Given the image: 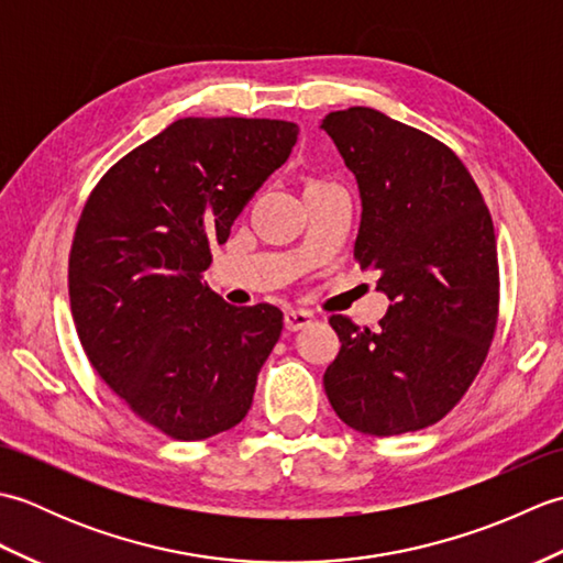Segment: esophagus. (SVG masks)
<instances>
[{"instance_id":"1","label":"esophagus","mask_w":563,"mask_h":563,"mask_svg":"<svg viewBox=\"0 0 563 563\" xmlns=\"http://www.w3.org/2000/svg\"><path fill=\"white\" fill-rule=\"evenodd\" d=\"M312 321L314 317L309 312H302V309H288V312H285V329L288 331H300L312 324Z\"/></svg>"}]
</instances>
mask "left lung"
<instances>
[{"mask_svg": "<svg viewBox=\"0 0 563 563\" xmlns=\"http://www.w3.org/2000/svg\"><path fill=\"white\" fill-rule=\"evenodd\" d=\"M363 198L355 261L391 300L379 329L333 314L341 351L324 389L345 426L389 438L445 418L472 387L498 327L494 220L448 145L365 106L333 111Z\"/></svg>", "mask_w": 563, "mask_h": 563, "instance_id": "obj_1", "label": "left lung"}]
</instances>
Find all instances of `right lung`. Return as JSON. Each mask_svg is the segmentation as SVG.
Here are the masks:
<instances>
[{"label": "right lung", "mask_w": 563, "mask_h": 563, "mask_svg": "<svg viewBox=\"0 0 563 563\" xmlns=\"http://www.w3.org/2000/svg\"><path fill=\"white\" fill-rule=\"evenodd\" d=\"M295 142L288 121L181 118L84 202L67 271L81 349L130 411L174 440L242 421L280 339L278 307L227 305L202 271Z\"/></svg>", "instance_id": "add662e5"}]
</instances>
